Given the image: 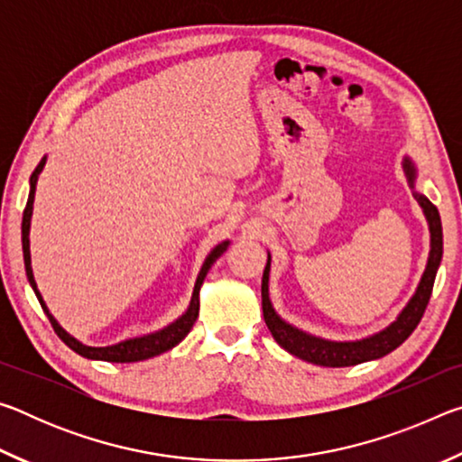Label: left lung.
Wrapping results in <instances>:
<instances>
[{
	"label": "left lung",
	"instance_id": "8db88e82",
	"mask_svg": "<svg viewBox=\"0 0 462 462\" xmlns=\"http://www.w3.org/2000/svg\"><path fill=\"white\" fill-rule=\"evenodd\" d=\"M403 171L405 177H408V183L413 189V183H416V167L410 156L403 159ZM413 198L424 209V216L430 226V256L424 275L420 279V285L416 293L411 295L408 306L402 310V314L397 316L395 322H391L385 330L369 336V338L363 340H353V342H334L326 338H318V336L306 334L303 330H297L295 326L287 324L285 319H281L275 310H273V303L269 300V271H271V254L267 261V267L263 273V285H261V295H263V316L264 322H267L273 338L277 340L281 348H285L287 353L303 358V361L322 365V366H353L358 363L374 361V358H381L389 355L391 350H395L400 344L410 338V334L416 330L420 324L421 316H424L426 306L430 301V295H432L436 271L440 267L442 261V222L440 214L432 201H430L426 195L413 191Z\"/></svg>",
	"mask_w": 462,
	"mask_h": 462
}]
</instances>
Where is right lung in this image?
Wrapping results in <instances>:
<instances>
[{"instance_id":"add662e5","label":"right lung","mask_w":462,"mask_h":462,"mask_svg":"<svg viewBox=\"0 0 462 462\" xmlns=\"http://www.w3.org/2000/svg\"><path fill=\"white\" fill-rule=\"evenodd\" d=\"M44 162H46V156H42V161L38 162V167L34 169L32 177H30V193H28V203H26V209H24V217H22V253H24V267H26V277L30 281V285H32L34 293L38 297V301H41V306L44 310V314L49 316L51 324L54 328V332L59 334V338L67 344L69 348L75 350L77 355H81L85 358H93V361H107V363H138V361H146V358H152L156 355H162L171 350L173 346H177L179 342H181L189 330L195 324V319H198L199 314V289L203 279H206L208 271L212 269V264L220 259L224 254V250L228 248L230 240H224L222 245H217L212 253L208 254L206 263H203V267L198 275V281H195V287H193V295H191V301H189V308H187L185 314L181 318H177L173 324H169L162 328V330H156L152 334H146V336H138V338H130V340H124L118 344H112V346H85L77 338H73L71 334L67 330H62L60 324L57 319L52 318V314L46 308V303L42 300L41 291H38L36 287V281L32 275V264H30V222H32V206H34V193H36V183H38V175H41V171L44 169Z\"/></svg>"}]
</instances>
